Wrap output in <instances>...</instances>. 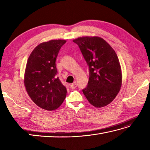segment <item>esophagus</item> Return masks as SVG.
<instances>
[{"label": "esophagus", "instance_id": "34e87169", "mask_svg": "<svg viewBox=\"0 0 150 150\" xmlns=\"http://www.w3.org/2000/svg\"><path fill=\"white\" fill-rule=\"evenodd\" d=\"M77 83H76V82H75L74 83H73V84H71V88H72V89H75L76 88H77Z\"/></svg>", "mask_w": 150, "mask_h": 150}]
</instances>
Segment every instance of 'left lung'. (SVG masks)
Masks as SVG:
<instances>
[{
	"mask_svg": "<svg viewBox=\"0 0 150 150\" xmlns=\"http://www.w3.org/2000/svg\"><path fill=\"white\" fill-rule=\"evenodd\" d=\"M90 68L85 97L96 108L107 106L116 97L122 86V75L117 54L99 37H82L74 39Z\"/></svg>",
	"mask_w": 150,
	"mask_h": 150,
	"instance_id": "obj_1",
	"label": "left lung"
}]
</instances>
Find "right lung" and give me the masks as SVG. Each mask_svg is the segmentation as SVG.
<instances>
[{"instance_id": "add662e5", "label": "right lung", "mask_w": 150, "mask_h": 150, "mask_svg": "<svg viewBox=\"0 0 150 150\" xmlns=\"http://www.w3.org/2000/svg\"><path fill=\"white\" fill-rule=\"evenodd\" d=\"M65 40H51L35 47L28 59L24 83L37 106L47 111L57 109L64 100L67 90L59 77L55 61Z\"/></svg>"}]
</instances>
